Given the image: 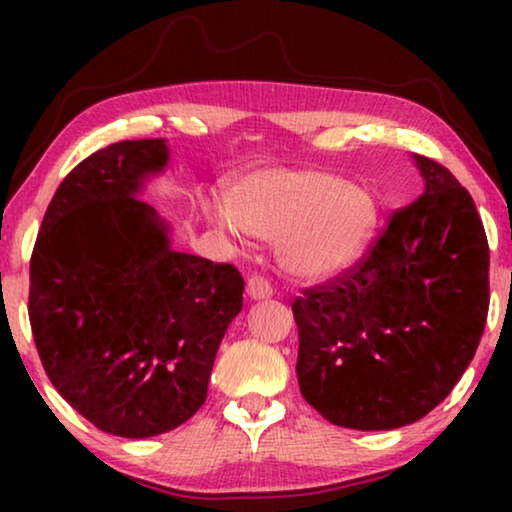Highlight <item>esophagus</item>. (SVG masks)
<instances>
[{"mask_svg":"<svg viewBox=\"0 0 512 512\" xmlns=\"http://www.w3.org/2000/svg\"><path fill=\"white\" fill-rule=\"evenodd\" d=\"M247 293H249V298L263 300V298H270L272 296V286H270V282L265 277L251 275L247 279Z\"/></svg>","mask_w":512,"mask_h":512,"instance_id":"esophagus-1","label":"esophagus"}]
</instances>
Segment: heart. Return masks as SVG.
<instances>
[{
  "mask_svg": "<svg viewBox=\"0 0 512 512\" xmlns=\"http://www.w3.org/2000/svg\"><path fill=\"white\" fill-rule=\"evenodd\" d=\"M212 219L228 233L277 240V258L293 277L317 282L349 268L377 223L366 188L324 170H261L233 188L230 209Z\"/></svg>",
  "mask_w": 512,
  "mask_h": 512,
  "instance_id": "heart-1",
  "label": "heart"
}]
</instances>
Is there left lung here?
Instances as JSON below:
<instances>
[{"mask_svg":"<svg viewBox=\"0 0 512 512\" xmlns=\"http://www.w3.org/2000/svg\"><path fill=\"white\" fill-rule=\"evenodd\" d=\"M424 193L352 268L293 300L300 394L331 424L387 431L445 401L489 310V244L471 193L415 156Z\"/></svg>","mask_w":512,"mask_h":512,"instance_id":"obj_1","label":"left lung"}]
</instances>
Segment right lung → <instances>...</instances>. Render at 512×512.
I'll return each mask as SVG.
<instances>
[{"instance_id":"obj_1","label":"right lung","mask_w":512,"mask_h":512,"mask_svg":"<svg viewBox=\"0 0 512 512\" xmlns=\"http://www.w3.org/2000/svg\"><path fill=\"white\" fill-rule=\"evenodd\" d=\"M167 165L165 139L116 142L55 191L30 258V326L58 394L104 433L149 438L202 408L242 310L230 263L181 254L135 195Z\"/></svg>"}]
</instances>
